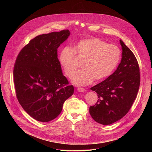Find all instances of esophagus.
I'll use <instances>...</instances> for the list:
<instances>
[{
    "mask_svg": "<svg viewBox=\"0 0 152 152\" xmlns=\"http://www.w3.org/2000/svg\"><path fill=\"white\" fill-rule=\"evenodd\" d=\"M77 91L79 93H83L84 91V88H77Z\"/></svg>",
    "mask_w": 152,
    "mask_h": 152,
    "instance_id": "esophagus-1",
    "label": "esophagus"
}]
</instances>
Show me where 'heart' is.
<instances>
[{"label":"heart","mask_w":152,"mask_h":152,"mask_svg":"<svg viewBox=\"0 0 152 152\" xmlns=\"http://www.w3.org/2000/svg\"><path fill=\"white\" fill-rule=\"evenodd\" d=\"M76 53L83 60L82 70L75 73L71 77L73 84L84 86L96 81L102 80L114 71L120 60L121 52L114 45L107 43L97 38L79 40L73 47L63 48L59 55V61L66 75L70 77L77 67Z\"/></svg>","instance_id":"b5f03b06"}]
</instances>
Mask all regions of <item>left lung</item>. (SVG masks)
Returning a JSON list of instances; mask_svg holds the SVG:
<instances>
[{"instance_id": "left-lung-1", "label": "left lung", "mask_w": 152, "mask_h": 152, "mask_svg": "<svg viewBox=\"0 0 152 152\" xmlns=\"http://www.w3.org/2000/svg\"><path fill=\"white\" fill-rule=\"evenodd\" d=\"M122 58L117 70L107 78L91 88L97 93L96 104L90 114L96 122L113 124L123 118L131 109L140 84L138 61L133 52L120 39Z\"/></svg>"}]
</instances>
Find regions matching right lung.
<instances>
[{"mask_svg": "<svg viewBox=\"0 0 152 152\" xmlns=\"http://www.w3.org/2000/svg\"><path fill=\"white\" fill-rule=\"evenodd\" d=\"M70 35L69 30L42 34L29 41L17 56L14 68L17 98L33 118L48 122L61 113L74 93L62 75L58 48Z\"/></svg>", "mask_w": 152, "mask_h": 152, "instance_id": "right-lung-1", "label": "right lung"}]
</instances>
